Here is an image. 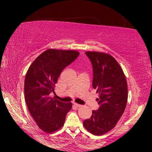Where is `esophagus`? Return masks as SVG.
Returning a JSON list of instances; mask_svg holds the SVG:
<instances>
[{
	"label": "esophagus",
	"instance_id": "obj_1",
	"mask_svg": "<svg viewBox=\"0 0 152 152\" xmlns=\"http://www.w3.org/2000/svg\"><path fill=\"white\" fill-rule=\"evenodd\" d=\"M74 105L77 107H82V105L79 104H77V103H74Z\"/></svg>",
	"mask_w": 152,
	"mask_h": 152
}]
</instances>
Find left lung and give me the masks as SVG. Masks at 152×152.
Returning <instances> with one entry per match:
<instances>
[{"mask_svg": "<svg viewBox=\"0 0 152 152\" xmlns=\"http://www.w3.org/2000/svg\"><path fill=\"white\" fill-rule=\"evenodd\" d=\"M85 53L93 66V87L99 93V107L83 125L92 134L102 136L115 127L125 110L127 83L121 66L111 55L99 52Z\"/></svg>", "mask_w": 152, "mask_h": 152, "instance_id": "left-lung-1", "label": "left lung"}]
</instances>
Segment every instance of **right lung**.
Instances as JSON below:
<instances>
[{
	"instance_id": "add662e5",
	"label": "right lung",
	"mask_w": 152,
	"mask_h": 152,
	"mask_svg": "<svg viewBox=\"0 0 152 152\" xmlns=\"http://www.w3.org/2000/svg\"><path fill=\"white\" fill-rule=\"evenodd\" d=\"M80 55L75 50L48 49L32 62L25 78V99L28 110L39 127L45 133L63 126L72 103L61 102L51 97L55 84L64 68Z\"/></svg>"
}]
</instances>
